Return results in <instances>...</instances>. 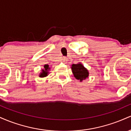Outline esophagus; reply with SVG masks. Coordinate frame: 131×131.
Returning <instances> with one entry per match:
<instances>
[{
	"label": "esophagus",
	"instance_id": "34e87169",
	"mask_svg": "<svg viewBox=\"0 0 131 131\" xmlns=\"http://www.w3.org/2000/svg\"><path fill=\"white\" fill-rule=\"evenodd\" d=\"M63 61L64 63L67 62V57H63Z\"/></svg>",
	"mask_w": 131,
	"mask_h": 131
}]
</instances>
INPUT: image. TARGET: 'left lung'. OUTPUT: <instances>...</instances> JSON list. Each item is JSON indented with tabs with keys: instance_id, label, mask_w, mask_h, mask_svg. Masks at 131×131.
<instances>
[{
	"instance_id": "8db88e82",
	"label": "left lung",
	"mask_w": 131,
	"mask_h": 131,
	"mask_svg": "<svg viewBox=\"0 0 131 131\" xmlns=\"http://www.w3.org/2000/svg\"><path fill=\"white\" fill-rule=\"evenodd\" d=\"M71 68L74 78L80 81V82H82L83 80H85L89 78V73L88 70L85 68L81 63L78 64H73L71 65Z\"/></svg>"
}]
</instances>
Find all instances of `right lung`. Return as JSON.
<instances>
[{
	"label": "right lung",
	"mask_w": 131,
	"mask_h": 131,
	"mask_svg": "<svg viewBox=\"0 0 131 131\" xmlns=\"http://www.w3.org/2000/svg\"><path fill=\"white\" fill-rule=\"evenodd\" d=\"M50 70V68L49 67V64H45L43 66V68L41 70V72L39 73V76L40 78H45L47 77L49 74V71Z\"/></svg>",
	"instance_id": "add662e5"
}]
</instances>
